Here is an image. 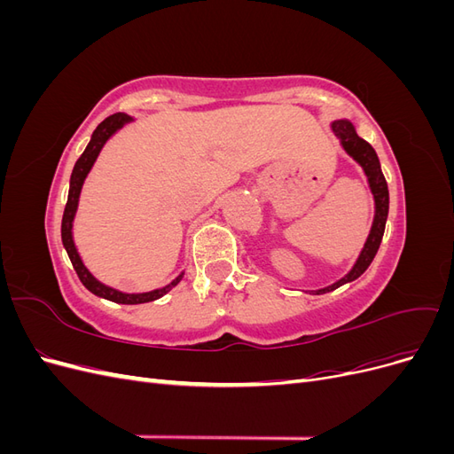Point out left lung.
<instances>
[{"label":"left lung","mask_w":454,"mask_h":454,"mask_svg":"<svg viewBox=\"0 0 454 454\" xmlns=\"http://www.w3.org/2000/svg\"><path fill=\"white\" fill-rule=\"evenodd\" d=\"M332 129H333L337 138L340 140L342 147L347 149V153L358 160L367 174L369 187H371V191H373V197H375V222H373V227H371L369 239L364 246L358 261H356L354 269L347 274L345 278H340L333 286L324 287V290H318V294L337 290L339 286L362 277V274L367 270V267L371 265V261H373V257L377 255V250H379L382 235H384V227H387V217H388V185H387V180H384V174L380 170V162H379L375 149L371 147L364 138H360L358 134H356L354 127L348 121H335Z\"/></svg>","instance_id":"obj_1"}]
</instances>
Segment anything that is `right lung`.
Masks as SVG:
<instances>
[{"mask_svg": "<svg viewBox=\"0 0 454 454\" xmlns=\"http://www.w3.org/2000/svg\"><path fill=\"white\" fill-rule=\"evenodd\" d=\"M130 121L129 115L125 114H114L109 115L107 119H104L96 130L92 132V138L87 145V149L83 151V155H81L75 162L74 172H72V180H70V193H67V202H66V208H64V215H62V244L70 255L72 265L77 272L79 280L83 282V286L87 287L89 292H92L94 295L104 297L107 301H114V303H121V305H140V303H149V301H155L159 297H162L164 294H168L174 286H177V282L182 280L184 274H180L176 280H172L168 286L160 287V290H153V292H147V294H122L114 290V287L104 286L102 282L96 280L92 274L87 270V267L83 265V261H81L77 250H75V244L72 239V225H74V217H75V210H77V202H79V193H81V187H83L85 177L89 174V170L92 168V164L98 157L100 149L104 147L106 140L109 136L115 134L119 129H122Z\"/></svg>", "mask_w": 454, "mask_h": 454, "instance_id": "obj_1", "label": "right lung"}]
</instances>
